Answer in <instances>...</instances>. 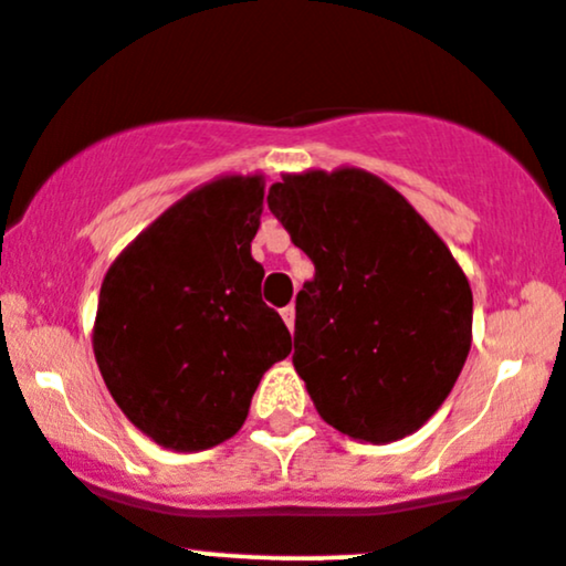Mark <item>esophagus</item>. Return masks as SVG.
Listing matches in <instances>:
<instances>
[{"mask_svg":"<svg viewBox=\"0 0 566 566\" xmlns=\"http://www.w3.org/2000/svg\"><path fill=\"white\" fill-rule=\"evenodd\" d=\"M282 319H284V323H287L290 331H295V306H293V303L282 308Z\"/></svg>","mask_w":566,"mask_h":566,"instance_id":"esophagus-1","label":"esophagus"}]
</instances>
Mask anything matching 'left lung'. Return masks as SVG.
Returning a JSON list of instances; mask_svg holds the SVG:
<instances>
[{
	"label": "left lung",
	"instance_id": "8db88e82",
	"mask_svg": "<svg viewBox=\"0 0 566 566\" xmlns=\"http://www.w3.org/2000/svg\"><path fill=\"white\" fill-rule=\"evenodd\" d=\"M268 208L314 263L295 298V371L336 431L396 442L442 407L472 347V290L396 189L363 170H308Z\"/></svg>",
	"mask_w": 566,
	"mask_h": 566
}]
</instances>
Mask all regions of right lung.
I'll return each mask as SVG.
<instances>
[{
    "mask_svg": "<svg viewBox=\"0 0 566 566\" xmlns=\"http://www.w3.org/2000/svg\"><path fill=\"white\" fill-rule=\"evenodd\" d=\"M260 213L263 178H219L168 208L105 273L94 358L113 401L163 448L233 437L263 374L293 349L260 295Z\"/></svg>",
    "mask_w": 566,
    "mask_h": 566,
    "instance_id": "add662e5",
    "label": "right lung"
}]
</instances>
